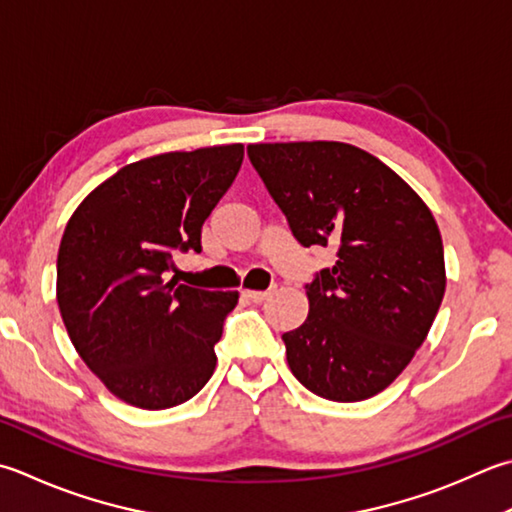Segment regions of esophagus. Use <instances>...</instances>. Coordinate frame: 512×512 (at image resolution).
<instances>
[{"instance_id": "1", "label": "esophagus", "mask_w": 512, "mask_h": 512, "mask_svg": "<svg viewBox=\"0 0 512 512\" xmlns=\"http://www.w3.org/2000/svg\"><path fill=\"white\" fill-rule=\"evenodd\" d=\"M244 297L253 304H262L270 297V290H244Z\"/></svg>"}]
</instances>
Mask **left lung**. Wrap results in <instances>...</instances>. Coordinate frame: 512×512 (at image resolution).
Segmentation results:
<instances>
[{
  "label": "left lung",
  "instance_id": "1",
  "mask_svg": "<svg viewBox=\"0 0 512 512\" xmlns=\"http://www.w3.org/2000/svg\"><path fill=\"white\" fill-rule=\"evenodd\" d=\"M248 157L297 242L337 248L335 264L306 284V322L282 335L290 370L330 402L382 393L424 344L444 299L433 213L357 146L250 144Z\"/></svg>",
  "mask_w": 512,
  "mask_h": 512
}]
</instances>
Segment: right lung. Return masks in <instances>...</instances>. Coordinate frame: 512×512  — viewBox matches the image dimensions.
<instances>
[{
  "mask_svg": "<svg viewBox=\"0 0 512 512\" xmlns=\"http://www.w3.org/2000/svg\"><path fill=\"white\" fill-rule=\"evenodd\" d=\"M242 144L128 164L68 219L57 304L79 357L122 402L164 410L213 375L215 344L239 295L170 279L175 253H202V226L235 182Z\"/></svg>",
  "mask_w": 512,
  "mask_h": 512,
  "instance_id": "right-lung-1",
  "label": "right lung"
}]
</instances>
